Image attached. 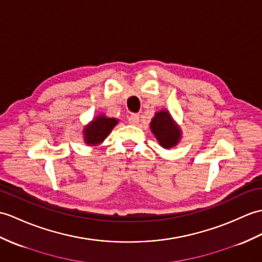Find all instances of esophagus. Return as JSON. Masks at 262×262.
I'll return each mask as SVG.
<instances>
[{"mask_svg": "<svg viewBox=\"0 0 262 262\" xmlns=\"http://www.w3.org/2000/svg\"><path fill=\"white\" fill-rule=\"evenodd\" d=\"M128 123L132 125H137L139 123V116L137 114H130L128 117Z\"/></svg>", "mask_w": 262, "mask_h": 262, "instance_id": "esophagus-1", "label": "esophagus"}]
</instances>
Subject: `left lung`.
Here are the masks:
<instances>
[{
	"label": "left lung",
	"instance_id": "obj_1",
	"mask_svg": "<svg viewBox=\"0 0 262 262\" xmlns=\"http://www.w3.org/2000/svg\"><path fill=\"white\" fill-rule=\"evenodd\" d=\"M150 129L164 148H171L180 141L181 130L174 124L171 115L165 111L155 114V117L151 119Z\"/></svg>",
	"mask_w": 262,
	"mask_h": 262
}]
</instances>
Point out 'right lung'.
I'll return each mask as SVG.
<instances>
[{"label":"right lung","mask_w":262,"mask_h":262,"mask_svg":"<svg viewBox=\"0 0 262 262\" xmlns=\"http://www.w3.org/2000/svg\"><path fill=\"white\" fill-rule=\"evenodd\" d=\"M117 124V119L98 116L84 128V142L89 145L101 143Z\"/></svg>","instance_id":"obj_1"}]
</instances>
